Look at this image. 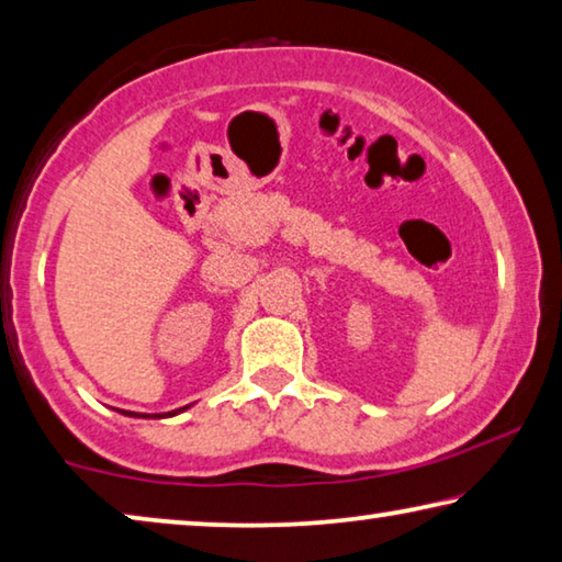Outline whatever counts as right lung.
Returning a JSON list of instances; mask_svg holds the SVG:
<instances>
[{
	"mask_svg": "<svg viewBox=\"0 0 562 562\" xmlns=\"http://www.w3.org/2000/svg\"><path fill=\"white\" fill-rule=\"evenodd\" d=\"M192 405H184V407H177V409H169V413H132V409H117L120 415H127V417H147V420H162V417H175V415H180V413H184V409H190Z\"/></svg>",
	"mask_w": 562,
	"mask_h": 562,
	"instance_id": "obj_1",
	"label": "right lung"
}]
</instances>
